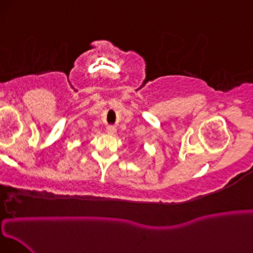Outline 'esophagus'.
Returning a JSON list of instances; mask_svg holds the SVG:
<instances>
[{
  "label": "esophagus",
  "mask_w": 253,
  "mask_h": 253,
  "mask_svg": "<svg viewBox=\"0 0 253 253\" xmlns=\"http://www.w3.org/2000/svg\"><path fill=\"white\" fill-rule=\"evenodd\" d=\"M107 132L109 133V135H114V133L115 132H116V129H115V127L114 126H108L107 127Z\"/></svg>",
  "instance_id": "34e87169"
}]
</instances>
